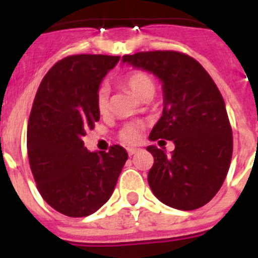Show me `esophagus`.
<instances>
[{
  "label": "esophagus",
  "instance_id": "esophagus-1",
  "mask_svg": "<svg viewBox=\"0 0 258 258\" xmlns=\"http://www.w3.org/2000/svg\"><path fill=\"white\" fill-rule=\"evenodd\" d=\"M126 151H127V154H129L132 156V155H136L137 152L140 151V149H134V147H127Z\"/></svg>",
  "mask_w": 258,
  "mask_h": 258
}]
</instances>
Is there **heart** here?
<instances>
[{"mask_svg":"<svg viewBox=\"0 0 258 258\" xmlns=\"http://www.w3.org/2000/svg\"><path fill=\"white\" fill-rule=\"evenodd\" d=\"M124 84L131 89L132 92L140 98H145L150 94H154L155 83L154 80L143 71H132L124 76ZM95 104L98 111L104 113L108 111V90L104 85L98 89L97 97H95ZM143 124L142 122H127L118 132V137L126 145H136L140 142L142 137Z\"/></svg>","mask_w":258,"mask_h":258,"instance_id":"1","label":"heart"}]
</instances>
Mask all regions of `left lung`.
Instances as JSON below:
<instances>
[{"mask_svg":"<svg viewBox=\"0 0 258 258\" xmlns=\"http://www.w3.org/2000/svg\"><path fill=\"white\" fill-rule=\"evenodd\" d=\"M124 63L150 71L163 83V116L150 140L173 141L168 155L156 146L149 184L166 206L192 211L206 206L226 178L232 156V131L225 101L212 77L192 56L172 50L141 51Z\"/></svg>","mask_w":258,"mask_h":258,"instance_id":"obj_1","label":"left lung"}]
</instances>
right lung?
<instances>
[{"instance_id": "obj_1", "label": "right lung", "mask_w": 258, "mask_h": 258, "mask_svg": "<svg viewBox=\"0 0 258 258\" xmlns=\"http://www.w3.org/2000/svg\"><path fill=\"white\" fill-rule=\"evenodd\" d=\"M120 56L79 54L56 61L36 93L27 150L38 192L68 217H86L111 198L127 160L124 147L90 152L83 137L99 120L95 97Z\"/></svg>"}]
</instances>
